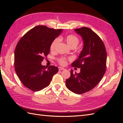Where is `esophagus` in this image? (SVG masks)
Listing matches in <instances>:
<instances>
[{
    "mask_svg": "<svg viewBox=\"0 0 123 123\" xmlns=\"http://www.w3.org/2000/svg\"><path fill=\"white\" fill-rule=\"evenodd\" d=\"M58 69H59V70H60V71L61 70H65V69L64 68L61 67H59Z\"/></svg>",
    "mask_w": 123,
    "mask_h": 123,
    "instance_id": "1",
    "label": "esophagus"
}]
</instances>
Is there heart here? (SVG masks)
I'll return each mask as SVG.
<instances>
[{
  "label": "heart",
  "mask_w": 123,
  "mask_h": 123,
  "mask_svg": "<svg viewBox=\"0 0 123 123\" xmlns=\"http://www.w3.org/2000/svg\"><path fill=\"white\" fill-rule=\"evenodd\" d=\"M59 39H61L56 38L52 42L50 45V50L51 51H55L56 50V48L58 43H59ZM65 40L67 45L71 48H75L80 42L79 38L73 34H70L67 36L65 38ZM58 61L59 64L62 65H65L66 64V59L64 57L59 58Z\"/></svg>",
  "instance_id": "obj_1"
}]
</instances>
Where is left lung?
Wrapping results in <instances>:
<instances>
[{
	"mask_svg": "<svg viewBox=\"0 0 123 123\" xmlns=\"http://www.w3.org/2000/svg\"><path fill=\"white\" fill-rule=\"evenodd\" d=\"M74 31L81 37L84 46L71 66L80 68V71L73 74L71 70L66 85L71 91L80 94L94 88L102 80L106 71L107 53L102 40L92 30L82 27Z\"/></svg>",
	"mask_w": 123,
	"mask_h": 123,
	"instance_id": "left-lung-1",
	"label": "left lung"
}]
</instances>
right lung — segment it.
Here are the masks:
<instances>
[{
	"mask_svg": "<svg viewBox=\"0 0 123 123\" xmlns=\"http://www.w3.org/2000/svg\"><path fill=\"white\" fill-rule=\"evenodd\" d=\"M62 29L55 30L45 25L33 28L18 42L14 53L15 70L25 87L38 91L48 86L58 68L42 65L49 53L52 42L61 34Z\"/></svg>",
	"mask_w": 123,
	"mask_h": 123,
	"instance_id": "obj_1",
	"label": "right lung"
}]
</instances>
